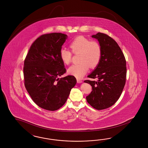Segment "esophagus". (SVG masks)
I'll return each mask as SVG.
<instances>
[{
    "mask_svg": "<svg viewBox=\"0 0 148 148\" xmlns=\"http://www.w3.org/2000/svg\"><path fill=\"white\" fill-rule=\"evenodd\" d=\"M76 81H77V83H79V84H80V83H82V81L81 80H80V79H77Z\"/></svg>",
    "mask_w": 148,
    "mask_h": 148,
    "instance_id": "1",
    "label": "esophagus"
}]
</instances>
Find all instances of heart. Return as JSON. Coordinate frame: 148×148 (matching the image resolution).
I'll return each mask as SVG.
<instances>
[{"label": "heart", "mask_w": 148, "mask_h": 148, "mask_svg": "<svg viewBox=\"0 0 148 148\" xmlns=\"http://www.w3.org/2000/svg\"><path fill=\"white\" fill-rule=\"evenodd\" d=\"M69 47L73 54H80L79 62L80 63L73 65L68 69V73L76 78H82L90 67L94 69L100 62L102 48L96 41H91L84 36H77L71 42ZM59 56L64 64L68 65L72 61V53L68 50L61 48Z\"/></svg>", "instance_id": "heart-1"}]
</instances>
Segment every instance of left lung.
Returning a JSON list of instances; mask_svg holds the SVG:
<instances>
[{"mask_svg":"<svg viewBox=\"0 0 148 148\" xmlns=\"http://www.w3.org/2000/svg\"><path fill=\"white\" fill-rule=\"evenodd\" d=\"M98 40L102 48L100 62L88 77L97 81H84L92 91L86 100L91 106L101 110L110 108L121 95L126 77V62L121 48L112 37L98 32L92 36Z\"/></svg>","mask_w":148,"mask_h":148,"instance_id":"left-lung-1","label":"left lung"}]
</instances>
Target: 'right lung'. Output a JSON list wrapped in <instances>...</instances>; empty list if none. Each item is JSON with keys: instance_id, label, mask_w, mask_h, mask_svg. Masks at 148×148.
Segmentation results:
<instances>
[{"instance_id": "add662e5", "label": "right lung", "mask_w": 148, "mask_h": 148, "mask_svg": "<svg viewBox=\"0 0 148 148\" xmlns=\"http://www.w3.org/2000/svg\"><path fill=\"white\" fill-rule=\"evenodd\" d=\"M67 36L44 34L32 44L24 60V85L32 100L40 108L55 111L66 102L76 83L73 75L59 78L66 72L59 53Z\"/></svg>"}]
</instances>
